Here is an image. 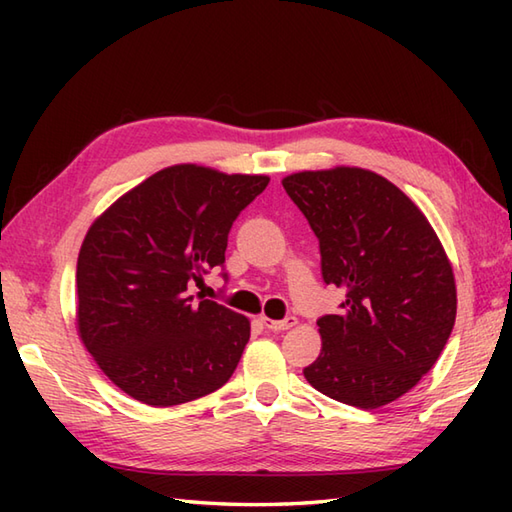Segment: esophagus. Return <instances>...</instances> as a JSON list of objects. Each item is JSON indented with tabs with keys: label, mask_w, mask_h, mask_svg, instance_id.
<instances>
[{
	"label": "esophagus",
	"mask_w": 512,
	"mask_h": 512,
	"mask_svg": "<svg viewBox=\"0 0 512 512\" xmlns=\"http://www.w3.org/2000/svg\"><path fill=\"white\" fill-rule=\"evenodd\" d=\"M262 323L266 325L268 330H273V332H281V330H290L292 325H297V319H295V317H286V319H281V321H275V319L262 317Z\"/></svg>",
	"instance_id": "34e87169"
}]
</instances>
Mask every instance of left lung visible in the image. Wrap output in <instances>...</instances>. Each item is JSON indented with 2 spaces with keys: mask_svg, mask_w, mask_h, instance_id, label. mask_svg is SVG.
Segmentation results:
<instances>
[{
  "mask_svg": "<svg viewBox=\"0 0 512 512\" xmlns=\"http://www.w3.org/2000/svg\"><path fill=\"white\" fill-rule=\"evenodd\" d=\"M319 239L325 284L345 290L339 314L317 321L321 354L308 383L345 405H389L436 365L458 292L424 213L374 171L334 167L281 180Z\"/></svg>",
  "mask_w": 512,
  "mask_h": 512,
  "instance_id": "left-lung-1",
  "label": "left lung"
}]
</instances>
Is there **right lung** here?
<instances>
[{"label": "right lung", "instance_id": "1", "mask_svg": "<svg viewBox=\"0 0 512 512\" xmlns=\"http://www.w3.org/2000/svg\"><path fill=\"white\" fill-rule=\"evenodd\" d=\"M268 176L173 165L96 217L76 262V328L112 383L151 407L220 389L250 339V321L189 281L222 266L235 217Z\"/></svg>", "mask_w": 512, "mask_h": 512}]
</instances>
